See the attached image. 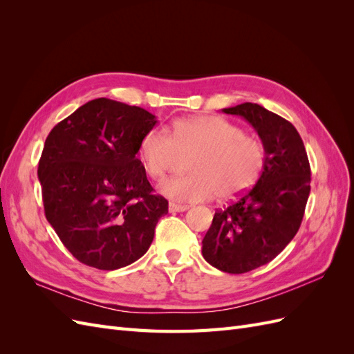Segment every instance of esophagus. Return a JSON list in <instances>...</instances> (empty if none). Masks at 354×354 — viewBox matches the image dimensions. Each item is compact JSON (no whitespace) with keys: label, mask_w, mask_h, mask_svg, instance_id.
I'll return each mask as SVG.
<instances>
[{"label":"esophagus","mask_w":354,"mask_h":354,"mask_svg":"<svg viewBox=\"0 0 354 354\" xmlns=\"http://www.w3.org/2000/svg\"><path fill=\"white\" fill-rule=\"evenodd\" d=\"M187 208H189L187 205H180V203H176V202H169V205H168L169 212H183Z\"/></svg>","instance_id":"obj_1"}]
</instances>
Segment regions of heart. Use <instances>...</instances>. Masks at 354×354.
<instances>
[{
    "label": "heart",
    "instance_id": "obj_1",
    "mask_svg": "<svg viewBox=\"0 0 354 354\" xmlns=\"http://www.w3.org/2000/svg\"><path fill=\"white\" fill-rule=\"evenodd\" d=\"M152 128L138 143L146 173L162 178L181 156H189L186 176L164 181L160 192L176 201H233L248 192L266 164V147L224 118L201 115L177 120L169 130Z\"/></svg>",
    "mask_w": 354,
    "mask_h": 354
}]
</instances>
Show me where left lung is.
<instances>
[{
  "instance_id": "obj_1",
  "label": "left lung",
  "mask_w": 354,
  "mask_h": 354,
  "mask_svg": "<svg viewBox=\"0 0 354 354\" xmlns=\"http://www.w3.org/2000/svg\"><path fill=\"white\" fill-rule=\"evenodd\" d=\"M259 133L266 164L255 186L214 214L202 255L216 269L241 274L270 263L297 234L310 195V164L295 127L257 103L223 109Z\"/></svg>"
}]
</instances>
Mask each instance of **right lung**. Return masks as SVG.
Returning <instances> with one entry per match:
<instances>
[{"mask_svg": "<svg viewBox=\"0 0 354 354\" xmlns=\"http://www.w3.org/2000/svg\"><path fill=\"white\" fill-rule=\"evenodd\" d=\"M155 115L121 102L95 99L60 121L38 164L48 223L85 266L115 270L151 246L168 201L153 194L138 143Z\"/></svg>", "mask_w": 354, "mask_h": 354, "instance_id": "right-lung-1", "label": "right lung"}]
</instances>
